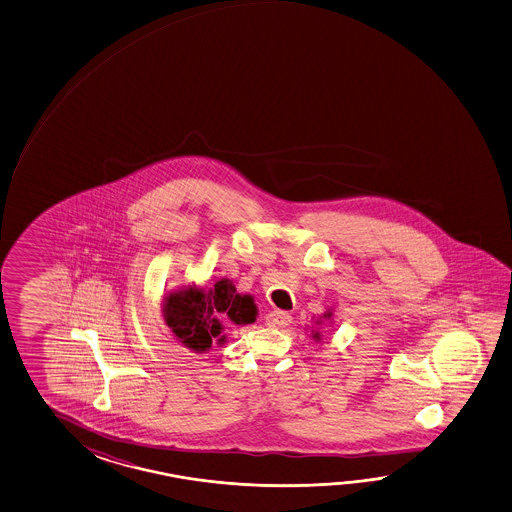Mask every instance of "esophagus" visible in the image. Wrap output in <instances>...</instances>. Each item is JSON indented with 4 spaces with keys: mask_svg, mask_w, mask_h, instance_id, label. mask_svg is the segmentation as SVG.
<instances>
[{
    "mask_svg": "<svg viewBox=\"0 0 512 512\" xmlns=\"http://www.w3.org/2000/svg\"><path fill=\"white\" fill-rule=\"evenodd\" d=\"M292 323V316L289 312H283V310H272L269 316H267V325L272 328H285Z\"/></svg>",
    "mask_w": 512,
    "mask_h": 512,
    "instance_id": "esophagus-1",
    "label": "esophagus"
}]
</instances>
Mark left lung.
I'll return each instance as SVG.
<instances>
[{"label": "left lung", "instance_id": "8db88e82", "mask_svg": "<svg viewBox=\"0 0 512 512\" xmlns=\"http://www.w3.org/2000/svg\"><path fill=\"white\" fill-rule=\"evenodd\" d=\"M323 317H330V312H328V314H325V316ZM314 337H316V339H319V335L317 334H314Z\"/></svg>", "mask_w": 512, "mask_h": 512}]
</instances>
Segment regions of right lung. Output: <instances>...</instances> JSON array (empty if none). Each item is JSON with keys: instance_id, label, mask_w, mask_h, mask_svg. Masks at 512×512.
<instances>
[{"instance_id": "obj_1", "label": "right lung", "mask_w": 512, "mask_h": 512, "mask_svg": "<svg viewBox=\"0 0 512 512\" xmlns=\"http://www.w3.org/2000/svg\"><path fill=\"white\" fill-rule=\"evenodd\" d=\"M164 317L173 334L187 348L205 352L214 341L223 343V323H254L256 305L251 296L236 292L233 281L220 279L213 289L189 287L169 294L164 303Z\"/></svg>"}]
</instances>
